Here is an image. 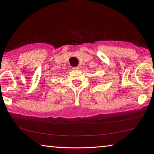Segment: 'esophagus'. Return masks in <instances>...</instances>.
<instances>
[{
    "mask_svg": "<svg viewBox=\"0 0 154 154\" xmlns=\"http://www.w3.org/2000/svg\"><path fill=\"white\" fill-rule=\"evenodd\" d=\"M72 69H73V70H79V66L72 67Z\"/></svg>",
    "mask_w": 154,
    "mask_h": 154,
    "instance_id": "1",
    "label": "esophagus"
}]
</instances>
